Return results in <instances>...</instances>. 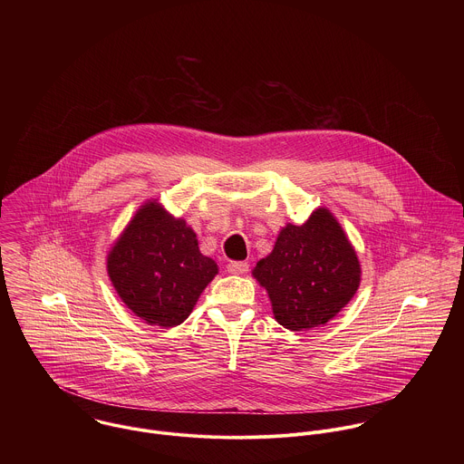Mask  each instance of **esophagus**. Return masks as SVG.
Segmentation results:
<instances>
[{
    "instance_id": "1",
    "label": "esophagus",
    "mask_w": 464,
    "mask_h": 464,
    "mask_svg": "<svg viewBox=\"0 0 464 464\" xmlns=\"http://www.w3.org/2000/svg\"><path fill=\"white\" fill-rule=\"evenodd\" d=\"M248 263L246 261H232V263H228L227 266V269H228V273H232V275H243V273H246L248 271Z\"/></svg>"
}]
</instances>
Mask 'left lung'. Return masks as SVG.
<instances>
[{"label":"left lung","mask_w":464,"mask_h":464,"mask_svg":"<svg viewBox=\"0 0 464 464\" xmlns=\"http://www.w3.org/2000/svg\"><path fill=\"white\" fill-rule=\"evenodd\" d=\"M254 276L266 287L275 320L289 331L325 325L355 295L361 266L343 228L327 208L307 223L287 225Z\"/></svg>","instance_id":"1"}]
</instances>
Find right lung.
<instances>
[{
  "instance_id": "1",
  "label": "right lung",
  "mask_w": 464,
  "mask_h": 464,
  "mask_svg": "<svg viewBox=\"0 0 464 464\" xmlns=\"http://www.w3.org/2000/svg\"><path fill=\"white\" fill-rule=\"evenodd\" d=\"M109 276L140 320L180 325L193 311L218 266L199 254L197 234L157 201L142 205L107 259Z\"/></svg>"
}]
</instances>
